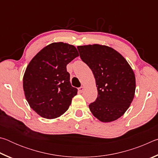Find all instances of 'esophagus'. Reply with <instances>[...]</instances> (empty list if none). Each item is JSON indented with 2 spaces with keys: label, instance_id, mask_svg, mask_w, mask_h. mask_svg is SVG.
I'll return each mask as SVG.
<instances>
[{
  "label": "esophagus",
  "instance_id": "34e87169",
  "mask_svg": "<svg viewBox=\"0 0 158 158\" xmlns=\"http://www.w3.org/2000/svg\"><path fill=\"white\" fill-rule=\"evenodd\" d=\"M84 86H81V87H79V89H78V90H79V93H83V92H84Z\"/></svg>",
  "mask_w": 158,
  "mask_h": 158
}]
</instances>
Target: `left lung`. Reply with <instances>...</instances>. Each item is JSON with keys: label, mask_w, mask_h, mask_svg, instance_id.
I'll return each mask as SVG.
<instances>
[{"label": "left lung", "mask_w": 158, "mask_h": 158, "mask_svg": "<svg viewBox=\"0 0 158 158\" xmlns=\"http://www.w3.org/2000/svg\"><path fill=\"white\" fill-rule=\"evenodd\" d=\"M82 61L91 69L98 98L89 105L93 116L102 122L114 121L129 108L135 96V73L124 57L105 45L78 46Z\"/></svg>", "instance_id": "obj_1"}]
</instances>
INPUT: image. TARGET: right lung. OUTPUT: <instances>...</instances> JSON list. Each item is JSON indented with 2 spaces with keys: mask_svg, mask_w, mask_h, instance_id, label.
Here are the masks:
<instances>
[{
  "mask_svg": "<svg viewBox=\"0 0 158 158\" xmlns=\"http://www.w3.org/2000/svg\"><path fill=\"white\" fill-rule=\"evenodd\" d=\"M77 56L73 45L54 42L29 63L23 79V90L31 109L40 116L56 118L68 109L77 89L72 86L66 66Z\"/></svg>",
  "mask_w": 158,
  "mask_h": 158,
  "instance_id": "add662e5",
  "label": "right lung"
}]
</instances>
